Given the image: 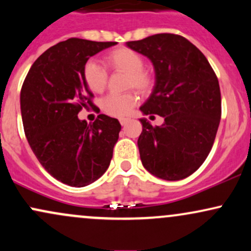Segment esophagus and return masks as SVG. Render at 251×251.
<instances>
[{"instance_id":"34e87169","label":"esophagus","mask_w":251,"mask_h":251,"mask_svg":"<svg viewBox=\"0 0 251 251\" xmlns=\"http://www.w3.org/2000/svg\"><path fill=\"white\" fill-rule=\"evenodd\" d=\"M119 121H120V124H121V125H123V126H125L126 124L128 123V119H126V118H121V119H120Z\"/></svg>"}]
</instances>
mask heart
Listing matches in <instances>:
<instances>
[{
    "mask_svg": "<svg viewBox=\"0 0 251 251\" xmlns=\"http://www.w3.org/2000/svg\"><path fill=\"white\" fill-rule=\"evenodd\" d=\"M107 67L114 71L126 73L125 84L127 88H136L140 93H148L152 89L155 78L150 71L144 69V58L140 53L130 48L113 50L106 56ZM83 78L89 89L94 93H102L106 89L108 74L103 65L95 60L85 63ZM138 95L134 92L124 94H108L101 102V108L106 114L112 117H127L138 103Z\"/></svg>",
    "mask_w": 251,
    "mask_h": 251,
    "instance_id": "1",
    "label": "heart"
}]
</instances>
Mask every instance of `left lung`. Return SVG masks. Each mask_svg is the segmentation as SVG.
Returning a JSON list of instances; mask_svg holds the SVG:
<instances>
[{
  "mask_svg": "<svg viewBox=\"0 0 251 251\" xmlns=\"http://www.w3.org/2000/svg\"><path fill=\"white\" fill-rule=\"evenodd\" d=\"M126 45L155 67V88L140 111L164 118L163 125L155 127L140 119L143 166L163 180L187 177L207 158L218 131L222 96L216 73L202 52L181 35L159 33Z\"/></svg>",
  "mask_w": 251,
  "mask_h": 251,
  "instance_id": "left-lung-1",
  "label": "left lung"
}]
</instances>
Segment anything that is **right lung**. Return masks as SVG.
I'll list each match as a JSON object with an SVG mask.
<instances>
[{"label": "right lung", "instance_id": "obj_1", "mask_svg": "<svg viewBox=\"0 0 251 251\" xmlns=\"http://www.w3.org/2000/svg\"><path fill=\"white\" fill-rule=\"evenodd\" d=\"M115 41L70 38L46 50L33 63L20 94L25 134L46 172L71 187H84L103 175L119 138L118 119L99 114L94 123L79 120L92 107L93 93L83 78L89 57Z\"/></svg>", "mask_w": 251, "mask_h": 251}]
</instances>
